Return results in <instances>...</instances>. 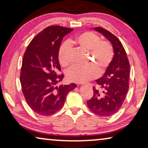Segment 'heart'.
Instances as JSON below:
<instances>
[{
  "mask_svg": "<svg viewBox=\"0 0 148 148\" xmlns=\"http://www.w3.org/2000/svg\"><path fill=\"white\" fill-rule=\"evenodd\" d=\"M82 49L89 52L91 58H94L96 66H100V72L108 67L114 56V50L110 42L101 40L100 36L92 32H86L79 34L71 41ZM69 46L62 44L58 52V60L62 66L70 64ZM98 71L95 66H73L66 73L68 79L72 82L82 84L98 76Z\"/></svg>",
  "mask_w": 148,
  "mask_h": 148,
  "instance_id": "heart-1",
  "label": "heart"
}]
</instances>
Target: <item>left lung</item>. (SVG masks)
Returning <instances> with one entry per match:
<instances>
[{
    "instance_id": "1",
    "label": "left lung",
    "mask_w": 148,
    "mask_h": 148,
    "mask_svg": "<svg viewBox=\"0 0 148 148\" xmlns=\"http://www.w3.org/2000/svg\"><path fill=\"white\" fill-rule=\"evenodd\" d=\"M112 44L114 57L104 75L96 80L100 88L93 87L94 95L87 102L90 110L98 116H110L121 108L129 90L130 64L120 40L108 30L94 28Z\"/></svg>"
}]
</instances>
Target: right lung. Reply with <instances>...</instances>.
<instances>
[{"instance_id": "1", "label": "right lung", "mask_w": 148, "mask_h": 148, "mask_svg": "<svg viewBox=\"0 0 148 148\" xmlns=\"http://www.w3.org/2000/svg\"><path fill=\"white\" fill-rule=\"evenodd\" d=\"M73 29L51 25L40 32L27 46L20 73L22 92L27 104L38 114L50 116L62 108L68 93L77 87L75 84L56 86L64 75L58 51L62 40Z\"/></svg>"}]
</instances>
